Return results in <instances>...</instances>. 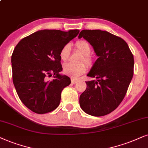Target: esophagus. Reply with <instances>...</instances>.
<instances>
[{
    "instance_id": "obj_1",
    "label": "esophagus",
    "mask_w": 148,
    "mask_h": 148,
    "mask_svg": "<svg viewBox=\"0 0 148 148\" xmlns=\"http://www.w3.org/2000/svg\"><path fill=\"white\" fill-rule=\"evenodd\" d=\"M71 82H72V84H76V83H78V80H76V79H74V78H72V79H71Z\"/></svg>"
}]
</instances>
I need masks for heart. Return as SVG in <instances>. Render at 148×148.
Returning <instances> with one entry per match:
<instances>
[{
    "instance_id": "b5f03b06",
    "label": "heart",
    "mask_w": 148,
    "mask_h": 148,
    "mask_svg": "<svg viewBox=\"0 0 148 148\" xmlns=\"http://www.w3.org/2000/svg\"><path fill=\"white\" fill-rule=\"evenodd\" d=\"M75 47L80 53L83 54V57L80 59V61H85L88 65H92L93 63V57L89 55L91 48L89 43L86 41L80 40L75 43ZM70 55V46L66 44L63 46L60 50L61 59L63 61H66L69 59ZM87 66L85 63H67L63 65V70L65 74L70 76L72 78H78L87 70Z\"/></svg>"
}]
</instances>
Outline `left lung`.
I'll return each instance as SVG.
<instances>
[{
    "label": "left lung",
    "mask_w": 148,
    "mask_h": 148,
    "mask_svg": "<svg viewBox=\"0 0 148 148\" xmlns=\"http://www.w3.org/2000/svg\"><path fill=\"white\" fill-rule=\"evenodd\" d=\"M90 43L98 58L87 74L97 79L86 82L80 106L90 115H106L126 96L133 76V55L122 38L107 31L83 30L78 35Z\"/></svg>",
    "instance_id": "8db88e82"
}]
</instances>
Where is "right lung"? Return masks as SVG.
Wrapping results in <instances>:
<instances>
[{
	"label": "right lung",
	"mask_w": 148,
	"mask_h": 148,
	"mask_svg": "<svg viewBox=\"0 0 148 148\" xmlns=\"http://www.w3.org/2000/svg\"><path fill=\"white\" fill-rule=\"evenodd\" d=\"M79 30L38 31L18 42L12 55L13 83L22 102L35 113L57 108L61 91L71 83L63 70L59 56L63 46L77 36ZM54 79L47 80L52 74Z\"/></svg>",
	"instance_id": "obj_1"
}]
</instances>
